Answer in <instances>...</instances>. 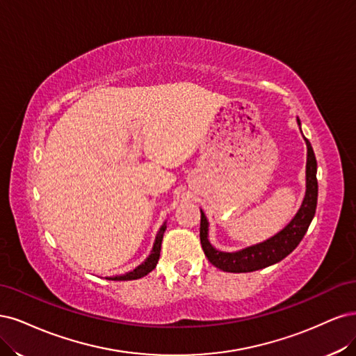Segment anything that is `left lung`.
<instances>
[{"mask_svg": "<svg viewBox=\"0 0 356 356\" xmlns=\"http://www.w3.org/2000/svg\"><path fill=\"white\" fill-rule=\"evenodd\" d=\"M297 124L300 125L299 118H297ZM303 139L307 146L305 198L300 209L297 210L296 216L290 220V223L282 229V231L268 238L266 241H263V243L250 245L238 251H232V253H227V251L217 250L211 245L209 239L210 223L207 220V217H205L204 211L201 210V227H200L201 245L209 261L217 269H220L223 272L241 273V272H253V270L268 268L289 256L303 239L307 227L311 225L315 216L316 201H318L316 158L311 143H309V140L305 136Z\"/></svg>", "mask_w": 356, "mask_h": 356, "instance_id": "left-lung-1", "label": "left lung"}]
</instances>
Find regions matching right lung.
I'll list each match as a JSON object with an SVG mask.
<instances>
[{
  "label": "right lung",
  "instance_id": "add662e5",
  "mask_svg": "<svg viewBox=\"0 0 356 356\" xmlns=\"http://www.w3.org/2000/svg\"><path fill=\"white\" fill-rule=\"evenodd\" d=\"M165 229H167V222H164L163 226L159 227V231L155 236V243H154L151 254L146 257V260L142 263V265H139L136 269H133L127 273L117 275V277H109L106 280H111V281H131V280L143 278L145 275H147L149 272H152L156 268V263L159 260V253H161V243H163V236H164Z\"/></svg>",
  "mask_w": 356,
  "mask_h": 356
}]
</instances>
